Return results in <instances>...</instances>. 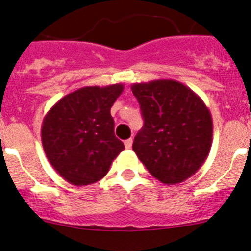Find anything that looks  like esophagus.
<instances>
[{
  "mask_svg": "<svg viewBox=\"0 0 251 251\" xmlns=\"http://www.w3.org/2000/svg\"><path fill=\"white\" fill-rule=\"evenodd\" d=\"M132 145H133V139L132 138L127 139V141H124V146H126V148H130V147H132Z\"/></svg>",
  "mask_w": 251,
  "mask_h": 251,
  "instance_id": "34e87169",
  "label": "esophagus"
}]
</instances>
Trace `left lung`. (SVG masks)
<instances>
[{
	"label": "left lung",
	"mask_w": 251,
	"mask_h": 251,
	"mask_svg": "<svg viewBox=\"0 0 251 251\" xmlns=\"http://www.w3.org/2000/svg\"><path fill=\"white\" fill-rule=\"evenodd\" d=\"M132 92L145 121L133 151L162 183L183 182L207 158L212 142L211 113L196 93L176 80L136 83Z\"/></svg>",
	"instance_id": "left-lung-1"
}]
</instances>
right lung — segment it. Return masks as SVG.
Wrapping results in <instances>:
<instances>
[{
	"label": "right lung",
	"mask_w": 251,
	"mask_h": 251,
	"mask_svg": "<svg viewBox=\"0 0 251 251\" xmlns=\"http://www.w3.org/2000/svg\"><path fill=\"white\" fill-rule=\"evenodd\" d=\"M123 84L84 86L60 99L41 127V141L50 165L75 186L98 182L124 150L114 136L110 108Z\"/></svg>",
	"instance_id": "1"
}]
</instances>
